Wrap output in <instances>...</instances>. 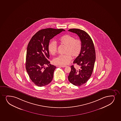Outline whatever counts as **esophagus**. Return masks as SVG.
<instances>
[{
  "label": "esophagus",
  "instance_id": "1",
  "mask_svg": "<svg viewBox=\"0 0 121 121\" xmlns=\"http://www.w3.org/2000/svg\"><path fill=\"white\" fill-rule=\"evenodd\" d=\"M60 67H66V66H62V65H60Z\"/></svg>",
  "mask_w": 121,
  "mask_h": 121
}]
</instances>
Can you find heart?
I'll return each instance as SVG.
<instances>
[{"label":"heart","instance_id":"b5f03b06","mask_svg":"<svg viewBox=\"0 0 121 121\" xmlns=\"http://www.w3.org/2000/svg\"><path fill=\"white\" fill-rule=\"evenodd\" d=\"M60 44L66 47L64 55H59L53 60L55 65L64 66L70 63L72 57L75 58L79 55L82 49V43L79 39H75L74 37L70 35H65L59 39ZM49 52L52 55L55 54L57 52V47L55 41L51 42L48 46Z\"/></svg>","mask_w":121,"mask_h":121}]
</instances>
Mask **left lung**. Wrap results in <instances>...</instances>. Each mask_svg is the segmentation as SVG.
Returning a JSON list of instances; mask_svg holds the SVG:
<instances>
[{"mask_svg": "<svg viewBox=\"0 0 121 121\" xmlns=\"http://www.w3.org/2000/svg\"><path fill=\"white\" fill-rule=\"evenodd\" d=\"M68 31L77 34L82 43L81 52L73 62L78 68L73 65L71 66V70L68 77L71 83L80 86L86 83L92 75L96 59L95 48L92 40L86 31L78 29H69Z\"/></svg>", "mask_w": 121, "mask_h": 121, "instance_id": "1", "label": "left lung"}]
</instances>
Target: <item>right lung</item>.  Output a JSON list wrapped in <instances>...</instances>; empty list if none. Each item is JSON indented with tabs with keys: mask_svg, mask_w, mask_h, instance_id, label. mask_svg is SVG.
Returning <instances> with one entry per match:
<instances>
[{
	"mask_svg": "<svg viewBox=\"0 0 121 121\" xmlns=\"http://www.w3.org/2000/svg\"><path fill=\"white\" fill-rule=\"evenodd\" d=\"M63 31L62 29L47 28L37 32L28 45L26 55V69L32 82L39 87L50 83L56 67L51 65L48 46L50 40ZM48 65V67L45 66Z\"/></svg>",
	"mask_w": 121,
	"mask_h": 121,
	"instance_id": "right-lung-1",
	"label": "right lung"
}]
</instances>
